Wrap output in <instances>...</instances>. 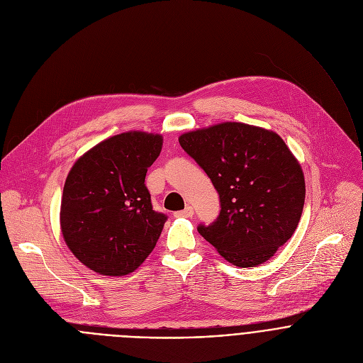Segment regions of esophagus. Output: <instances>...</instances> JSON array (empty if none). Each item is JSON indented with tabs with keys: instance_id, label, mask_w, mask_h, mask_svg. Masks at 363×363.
Here are the masks:
<instances>
[{
	"instance_id": "1",
	"label": "esophagus",
	"mask_w": 363,
	"mask_h": 363,
	"mask_svg": "<svg viewBox=\"0 0 363 363\" xmlns=\"http://www.w3.org/2000/svg\"><path fill=\"white\" fill-rule=\"evenodd\" d=\"M192 216H194V208H192L191 205H188L185 210L175 213V217H185V218H189V217H192Z\"/></svg>"
}]
</instances>
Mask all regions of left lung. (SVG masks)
I'll return each mask as SVG.
<instances>
[{"instance_id": "8db88e82", "label": "left lung", "mask_w": 363, "mask_h": 363, "mask_svg": "<svg viewBox=\"0 0 363 363\" xmlns=\"http://www.w3.org/2000/svg\"><path fill=\"white\" fill-rule=\"evenodd\" d=\"M210 177L221 211L198 233L237 267L267 262L300 221L306 185L300 164L274 132L224 122L179 136Z\"/></svg>"}]
</instances>
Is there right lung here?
<instances>
[{"instance_id":"1","label":"right lung","mask_w":363,"mask_h":363,"mask_svg":"<svg viewBox=\"0 0 363 363\" xmlns=\"http://www.w3.org/2000/svg\"><path fill=\"white\" fill-rule=\"evenodd\" d=\"M162 136L125 132L97 143L70 169L62 198L63 238L77 260L103 276H126L152 252L168 217L145 185Z\"/></svg>"}]
</instances>
